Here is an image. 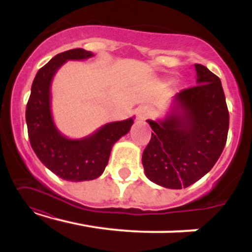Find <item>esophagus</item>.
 <instances>
[{"label": "esophagus", "mask_w": 252, "mask_h": 252, "mask_svg": "<svg viewBox=\"0 0 252 252\" xmlns=\"http://www.w3.org/2000/svg\"><path fill=\"white\" fill-rule=\"evenodd\" d=\"M149 115V110L147 108H140L137 110V120L138 121H143L148 117Z\"/></svg>", "instance_id": "esophagus-1"}]
</instances>
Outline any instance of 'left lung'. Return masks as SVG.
Masks as SVG:
<instances>
[{
	"instance_id": "1",
	"label": "left lung",
	"mask_w": 252,
	"mask_h": 252,
	"mask_svg": "<svg viewBox=\"0 0 252 252\" xmlns=\"http://www.w3.org/2000/svg\"><path fill=\"white\" fill-rule=\"evenodd\" d=\"M196 86L184 90L169 102L162 118L147 120L153 129L144 149L146 176L158 186L181 189L212 169L228 131V111L221 82L195 63Z\"/></svg>"
}]
</instances>
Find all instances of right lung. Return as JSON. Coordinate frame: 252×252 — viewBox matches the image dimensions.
<instances>
[{"mask_svg":"<svg viewBox=\"0 0 252 252\" xmlns=\"http://www.w3.org/2000/svg\"><path fill=\"white\" fill-rule=\"evenodd\" d=\"M94 54L74 48L57 54L37 71L26 109L31 146L51 172L66 181L94 180L103 174L114 144L129 132L134 117L110 122L82 138H70L58 129L52 112V82L68 60H86Z\"/></svg>","mask_w":252,"mask_h":252,"instance_id":"1","label":"right lung"}]
</instances>
